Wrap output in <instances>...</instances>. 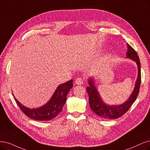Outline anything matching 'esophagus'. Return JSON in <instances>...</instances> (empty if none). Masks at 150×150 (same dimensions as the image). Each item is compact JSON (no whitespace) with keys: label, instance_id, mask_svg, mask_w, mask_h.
<instances>
[{"label":"esophagus","instance_id":"1","mask_svg":"<svg viewBox=\"0 0 150 150\" xmlns=\"http://www.w3.org/2000/svg\"><path fill=\"white\" fill-rule=\"evenodd\" d=\"M75 83L78 85H81L83 83V79L82 78H78L75 80Z\"/></svg>","mask_w":150,"mask_h":150}]
</instances>
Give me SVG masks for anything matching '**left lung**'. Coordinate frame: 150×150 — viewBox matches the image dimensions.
<instances>
[{
    "label": "left lung",
    "instance_id": "left-lung-1",
    "mask_svg": "<svg viewBox=\"0 0 150 150\" xmlns=\"http://www.w3.org/2000/svg\"><path fill=\"white\" fill-rule=\"evenodd\" d=\"M127 47H128V50L126 54V58L134 60L137 63L138 67V76L135 82L134 90L129 99L125 103L120 105H112V106L106 104L101 98L99 92L94 84V80L91 78V79H90L88 80V83L90 86L86 88V91L89 95L90 108L95 114L104 119H113L122 117L128 111L132 104L136 100L139 93L141 84V66L139 57L137 52L129 44H127Z\"/></svg>",
    "mask_w": 150,
    "mask_h": 150
}]
</instances>
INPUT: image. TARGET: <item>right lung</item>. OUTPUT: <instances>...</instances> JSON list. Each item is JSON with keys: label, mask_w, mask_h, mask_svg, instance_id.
I'll return each mask as SVG.
<instances>
[{"label": "right lung", "mask_w": 150, "mask_h": 150, "mask_svg": "<svg viewBox=\"0 0 150 150\" xmlns=\"http://www.w3.org/2000/svg\"><path fill=\"white\" fill-rule=\"evenodd\" d=\"M73 87V80L60 84L55 90L50 100L44 106L36 108L30 109L22 105L14 96L15 100L23 112L30 118L40 121L49 120L61 112L67 99L70 90Z\"/></svg>", "instance_id": "right-lung-1"}]
</instances>
